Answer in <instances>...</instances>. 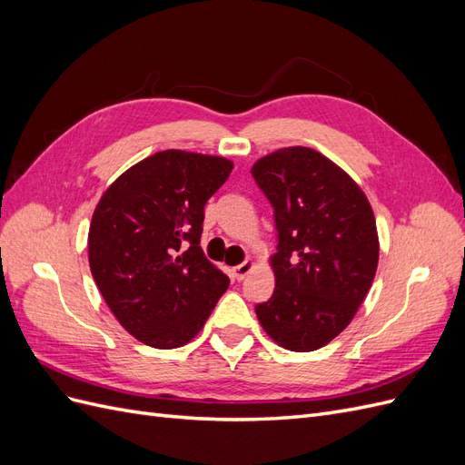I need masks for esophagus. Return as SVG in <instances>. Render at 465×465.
<instances>
[{
	"label": "esophagus",
	"mask_w": 465,
	"mask_h": 465,
	"mask_svg": "<svg viewBox=\"0 0 465 465\" xmlns=\"http://www.w3.org/2000/svg\"><path fill=\"white\" fill-rule=\"evenodd\" d=\"M256 267V262L254 260H246V262H242L241 265H236L234 270H232V273H234V277L238 279V281H242L252 270H254Z\"/></svg>",
	"instance_id": "obj_1"
}]
</instances>
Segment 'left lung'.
<instances>
[{"label": "left lung", "instance_id": "left-lung-1", "mask_svg": "<svg viewBox=\"0 0 465 465\" xmlns=\"http://www.w3.org/2000/svg\"><path fill=\"white\" fill-rule=\"evenodd\" d=\"M252 176L273 205L275 291L256 304L272 340L316 351L357 314L378 265V232L367 195L343 168L311 147L258 159Z\"/></svg>", "mask_w": 465, "mask_h": 465}]
</instances>
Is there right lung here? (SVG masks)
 Segmentation results:
<instances>
[{
  "label": "right lung",
  "instance_id": "obj_1",
  "mask_svg": "<svg viewBox=\"0 0 465 465\" xmlns=\"http://www.w3.org/2000/svg\"><path fill=\"white\" fill-rule=\"evenodd\" d=\"M232 171L215 154L166 149L118 176L96 203L89 265L112 314L154 349L192 341L229 277L200 246L203 207Z\"/></svg>",
  "mask_w": 465,
  "mask_h": 465
}]
</instances>
